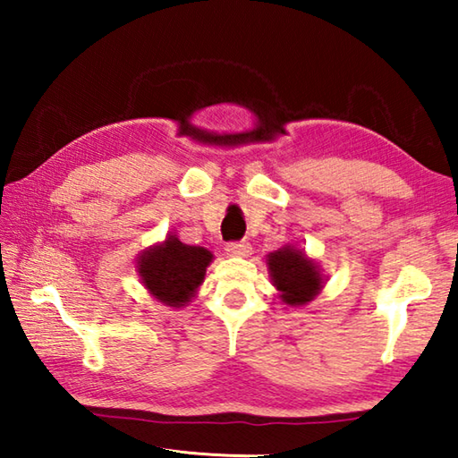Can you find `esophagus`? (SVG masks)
<instances>
[{
  "label": "esophagus",
  "mask_w": 458,
  "mask_h": 458,
  "mask_svg": "<svg viewBox=\"0 0 458 458\" xmlns=\"http://www.w3.org/2000/svg\"><path fill=\"white\" fill-rule=\"evenodd\" d=\"M250 242L246 240H240V242H228L226 244V252L232 254V257H248L250 254Z\"/></svg>",
  "instance_id": "esophagus-1"
}]
</instances>
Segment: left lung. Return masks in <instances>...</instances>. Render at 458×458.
<instances>
[{
  "instance_id": "8db88e82",
  "label": "left lung",
  "mask_w": 458,
  "mask_h": 458,
  "mask_svg": "<svg viewBox=\"0 0 458 458\" xmlns=\"http://www.w3.org/2000/svg\"><path fill=\"white\" fill-rule=\"evenodd\" d=\"M268 270L286 305H307L321 289L323 281L313 260L293 246L270 252Z\"/></svg>"
}]
</instances>
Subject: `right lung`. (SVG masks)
I'll return each mask as SVG.
<instances>
[{
  "label": "right lung",
  "mask_w": 458,
  "mask_h": 458,
  "mask_svg": "<svg viewBox=\"0 0 458 458\" xmlns=\"http://www.w3.org/2000/svg\"><path fill=\"white\" fill-rule=\"evenodd\" d=\"M212 252L188 246L169 236L164 244L147 250L139 259V275L155 299L169 307H182L204 283Z\"/></svg>",
  "instance_id": "right-lung-1"
}]
</instances>
